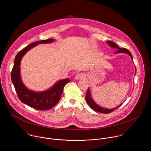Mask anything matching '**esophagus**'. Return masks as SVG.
<instances>
[{
    "label": "esophagus",
    "mask_w": 151,
    "mask_h": 151,
    "mask_svg": "<svg viewBox=\"0 0 151 151\" xmlns=\"http://www.w3.org/2000/svg\"><path fill=\"white\" fill-rule=\"evenodd\" d=\"M84 75L83 74V73H78V74H77L76 76H75V79H76V80H81V79H83V78H84Z\"/></svg>",
    "instance_id": "1"
}]
</instances>
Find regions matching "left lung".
I'll return each instance as SVG.
<instances>
[{
  "label": "left lung",
  "mask_w": 151,
  "mask_h": 151,
  "mask_svg": "<svg viewBox=\"0 0 151 151\" xmlns=\"http://www.w3.org/2000/svg\"><path fill=\"white\" fill-rule=\"evenodd\" d=\"M106 42H107V44H108L111 48H115V49L118 50L114 54H122V53L127 54L128 55H130V58H132V61H133L132 55L131 52L129 51L128 50H127L126 48H120L118 46H117L115 44V43L114 42H112V41H107ZM136 68L135 67V75H134V76L136 75ZM85 100H86V101H87V103H88V104L89 105V106L91 107L92 109H93L94 111H97L98 112H100V113H103V114H109L110 112H112L113 111H114L115 109L118 108V107L120 106H121L122 104H122H119V106L114 107V108H112V109H107V108H104V107H101L100 106L97 104L94 101V100L93 99L92 96H91V92H90V90L89 87L88 88V91H87V94H86V96H85Z\"/></svg>",
  "instance_id": "8db88e82"
}]
</instances>
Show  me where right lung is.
Returning a JSON list of instances; mask_svg holds the SVG:
<instances>
[{
    "label": "right lung",
    "mask_w": 151,
    "mask_h": 151,
    "mask_svg": "<svg viewBox=\"0 0 151 151\" xmlns=\"http://www.w3.org/2000/svg\"><path fill=\"white\" fill-rule=\"evenodd\" d=\"M55 41L54 39L42 40L32 43L24 48L16 55L11 72V80L19 99L23 103L37 110L50 109L60 100L63 88L70 81L69 78L57 81L48 90L43 91H35L29 89L23 83L20 73L21 61L23 56L30 49L39 44H47Z\"/></svg>",
    "instance_id": "obj_1"
}]
</instances>
